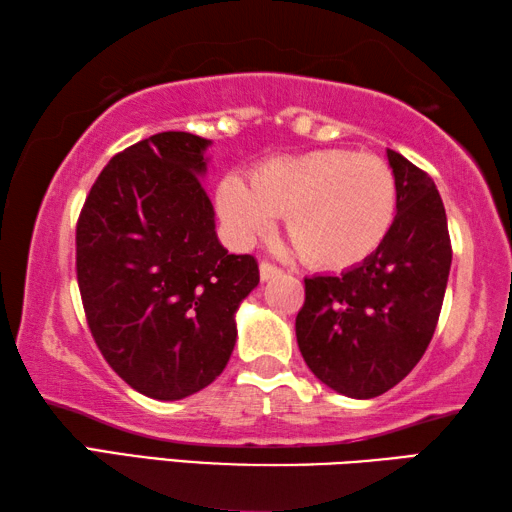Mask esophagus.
<instances>
[{
	"label": "esophagus",
	"instance_id": "obj_1",
	"mask_svg": "<svg viewBox=\"0 0 512 512\" xmlns=\"http://www.w3.org/2000/svg\"><path fill=\"white\" fill-rule=\"evenodd\" d=\"M280 273H282L280 268L273 266V264H268V262H262V264H259V280H262V282L273 280V277H277Z\"/></svg>",
	"mask_w": 512,
	"mask_h": 512
}]
</instances>
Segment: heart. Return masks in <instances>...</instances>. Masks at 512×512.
Wrapping results in <instances>:
<instances>
[{
	"mask_svg": "<svg viewBox=\"0 0 512 512\" xmlns=\"http://www.w3.org/2000/svg\"><path fill=\"white\" fill-rule=\"evenodd\" d=\"M397 185L372 153L318 149L268 158L246 178L216 187V210L239 246L266 235L284 212L289 237L307 264L352 268L377 253L395 221Z\"/></svg>",
	"mask_w": 512,
	"mask_h": 512,
	"instance_id": "1",
	"label": "heart"
}]
</instances>
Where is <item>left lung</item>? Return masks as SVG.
<instances>
[{"label": "left lung", "mask_w": 512, "mask_h": 512, "mask_svg": "<svg viewBox=\"0 0 512 512\" xmlns=\"http://www.w3.org/2000/svg\"><path fill=\"white\" fill-rule=\"evenodd\" d=\"M397 214L384 244L343 273L305 277L296 339L309 370L332 391L370 400L409 375L436 332L452 244L436 185L388 149Z\"/></svg>", "instance_id": "1"}]
</instances>
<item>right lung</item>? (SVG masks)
I'll list each match as a JSON object with an SVG mask.
<instances>
[{
  "instance_id": "obj_1",
  "label": "right lung",
  "mask_w": 512,
  "mask_h": 512,
  "mask_svg": "<svg viewBox=\"0 0 512 512\" xmlns=\"http://www.w3.org/2000/svg\"><path fill=\"white\" fill-rule=\"evenodd\" d=\"M212 140L167 131L128 146L92 185L76 228V275L110 368L146 397L210 386L237 343V311L259 284L230 255L203 183Z\"/></svg>"
}]
</instances>
